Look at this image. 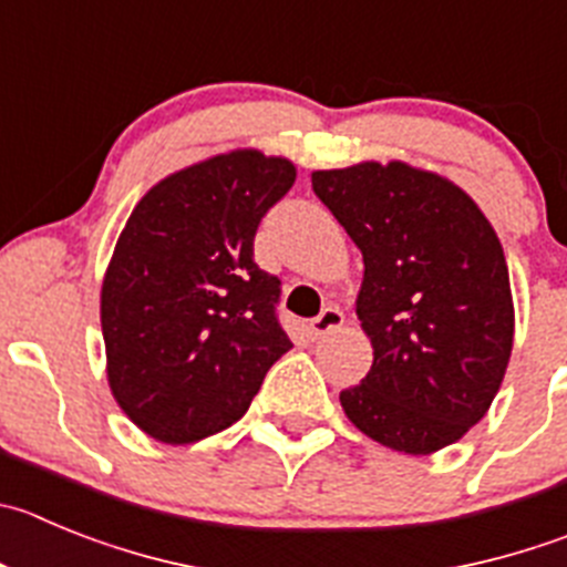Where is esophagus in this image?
<instances>
[{
  "label": "esophagus",
  "instance_id": "1",
  "mask_svg": "<svg viewBox=\"0 0 567 567\" xmlns=\"http://www.w3.org/2000/svg\"><path fill=\"white\" fill-rule=\"evenodd\" d=\"M343 324V313L338 308H324L313 321H310V336L313 338H324L330 336L332 330Z\"/></svg>",
  "mask_w": 567,
  "mask_h": 567
}]
</instances>
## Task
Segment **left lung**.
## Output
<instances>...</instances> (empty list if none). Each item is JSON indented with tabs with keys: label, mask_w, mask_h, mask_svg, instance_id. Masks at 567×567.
<instances>
[{
	"label": "left lung",
	"mask_w": 567,
	"mask_h": 567,
	"mask_svg": "<svg viewBox=\"0 0 567 567\" xmlns=\"http://www.w3.org/2000/svg\"><path fill=\"white\" fill-rule=\"evenodd\" d=\"M313 189L363 254L355 313L374 349L341 391L383 447L431 456L458 442L504 383L515 341L498 235L451 178L405 162L313 171Z\"/></svg>",
	"instance_id": "1"
}]
</instances>
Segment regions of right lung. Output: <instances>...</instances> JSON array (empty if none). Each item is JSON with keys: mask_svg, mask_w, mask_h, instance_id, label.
<instances>
[{"mask_svg": "<svg viewBox=\"0 0 567 567\" xmlns=\"http://www.w3.org/2000/svg\"><path fill=\"white\" fill-rule=\"evenodd\" d=\"M293 182L290 158L237 147L171 173L131 212L100 324L111 394L156 442L229 427L293 347L274 313L279 279L254 262L259 220Z\"/></svg>", "mask_w": 567, "mask_h": 567, "instance_id": "right-lung-1", "label": "right lung"}]
</instances>
